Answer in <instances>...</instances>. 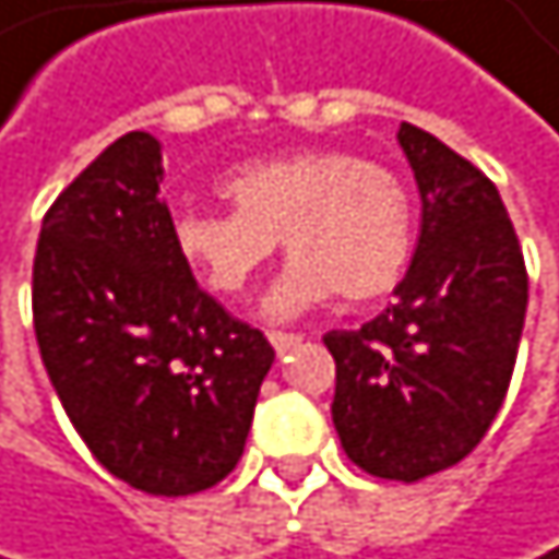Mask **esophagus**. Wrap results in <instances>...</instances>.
Segmentation results:
<instances>
[{
    "instance_id": "1",
    "label": "esophagus",
    "mask_w": 559,
    "mask_h": 559,
    "mask_svg": "<svg viewBox=\"0 0 559 559\" xmlns=\"http://www.w3.org/2000/svg\"><path fill=\"white\" fill-rule=\"evenodd\" d=\"M267 341H271V347L277 350V357H285V354H292L305 337H301V334H285V331H271Z\"/></svg>"
}]
</instances>
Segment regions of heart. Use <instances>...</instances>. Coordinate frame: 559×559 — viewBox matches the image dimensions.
<instances>
[{"label": "heart", "instance_id": "obj_1", "mask_svg": "<svg viewBox=\"0 0 559 559\" xmlns=\"http://www.w3.org/2000/svg\"><path fill=\"white\" fill-rule=\"evenodd\" d=\"M235 212H181L178 258L222 295L251 288L282 238L292 261L261 301L267 321H295L337 292L374 301L394 292L414 248L404 181L341 148H295L251 158L222 178Z\"/></svg>", "mask_w": 559, "mask_h": 559}]
</instances>
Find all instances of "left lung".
<instances>
[{"label": "left lung", "instance_id": "8db88e82", "mask_svg": "<svg viewBox=\"0 0 559 559\" xmlns=\"http://www.w3.org/2000/svg\"><path fill=\"white\" fill-rule=\"evenodd\" d=\"M420 235L397 301L361 331H328L334 430L374 477L414 484L464 461L510 388L527 267L493 181L430 132L401 122Z\"/></svg>", "mask_w": 559, "mask_h": 559}]
</instances>
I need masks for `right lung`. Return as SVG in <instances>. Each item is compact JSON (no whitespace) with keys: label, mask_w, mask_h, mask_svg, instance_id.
Instances as JSON below:
<instances>
[{"label":"right lung","mask_w":559,"mask_h":559,"mask_svg":"<svg viewBox=\"0 0 559 559\" xmlns=\"http://www.w3.org/2000/svg\"><path fill=\"white\" fill-rule=\"evenodd\" d=\"M162 142H111L43 218L32 321L49 381L95 461L185 497L245 454L274 350L198 288L162 202Z\"/></svg>","instance_id":"right-lung-1"}]
</instances>
